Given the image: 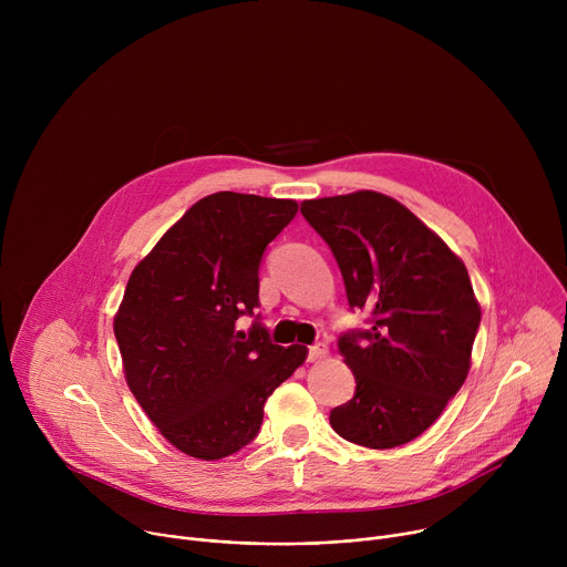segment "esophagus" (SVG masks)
I'll list each match as a JSON object with an SVG mask.
<instances>
[{
  "instance_id": "1",
  "label": "esophagus",
  "mask_w": 567,
  "mask_h": 567,
  "mask_svg": "<svg viewBox=\"0 0 567 567\" xmlns=\"http://www.w3.org/2000/svg\"><path fill=\"white\" fill-rule=\"evenodd\" d=\"M328 354H330V350H328L326 343H313V346L309 348V361H311V363L322 361Z\"/></svg>"
}]
</instances>
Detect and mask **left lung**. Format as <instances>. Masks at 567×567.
I'll return each mask as SVG.
<instances>
[{
  "mask_svg": "<svg viewBox=\"0 0 567 567\" xmlns=\"http://www.w3.org/2000/svg\"><path fill=\"white\" fill-rule=\"evenodd\" d=\"M300 213L328 241L350 307L372 328L339 341L354 396L330 413L332 429L368 449L420 437L462 388L480 305L464 262L396 199L357 190L307 199Z\"/></svg>",
  "mask_w": 567,
  "mask_h": 567,
  "instance_id": "left-lung-1",
  "label": "left lung"
}]
</instances>
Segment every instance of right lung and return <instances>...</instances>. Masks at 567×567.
I'll return each instance as SVG.
<instances>
[{"label": "right lung", "mask_w": 567, "mask_h": 567, "mask_svg": "<svg viewBox=\"0 0 567 567\" xmlns=\"http://www.w3.org/2000/svg\"><path fill=\"white\" fill-rule=\"evenodd\" d=\"M293 199L215 193L193 204L134 267L114 316L125 381L175 449L219 460L260 433L265 401L307 359L256 322L258 269Z\"/></svg>", "instance_id": "obj_1"}]
</instances>
